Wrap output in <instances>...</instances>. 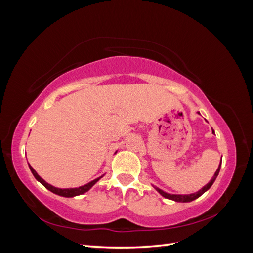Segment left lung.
<instances>
[{"label":"left lung","mask_w":253,"mask_h":253,"mask_svg":"<svg viewBox=\"0 0 253 253\" xmlns=\"http://www.w3.org/2000/svg\"><path fill=\"white\" fill-rule=\"evenodd\" d=\"M212 132H214V131H212ZM220 168H221V164H220V166H219V168L216 169V171H215V173H214V175H213V178L210 180V182L209 183L207 184V185H205L202 190H199L198 192H196V193H193V194H189V195H177V194H168V193H166V192H164V191H162V190H160V189H157V187H155L156 189V191L161 194L162 196H164L165 198H168V199H172V201H174V202H179V203H187V202H192V201H194V199H196V198H198L199 196L201 195H203V194L206 192V191H208L210 187H211V185L213 184V182L215 181V179H216V177H218V174H219V172H220Z\"/></svg>","instance_id":"obj_1"}]
</instances>
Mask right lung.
Returning a JSON list of instances; mask_svg holds the SVG:
<instances>
[{
	"instance_id": "right-lung-1",
	"label": "right lung",
	"mask_w": 253,
	"mask_h": 253,
	"mask_svg": "<svg viewBox=\"0 0 253 253\" xmlns=\"http://www.w3.org/2000/svg\"><path fill=\"white\" fill-rule=\"evenodd\" d=\"M29 167H30V170H31V172L33 173L34 178L37 179L40 182V183H42L47 190H49L50 192L57 194V195H60V196H63V197H74V196L81 195V194H84L87 191H89L91 187L95 185L100 179L102 178V175H101V177L92 180L91 182H89V183H87V184H85L83 186H80V187H75V189H58V187L52 186V185L47 183V182H45L42 178L40 177V175L37 173V171H35V170L30 165H29Z\"/></svg>"
}]
</instances>
